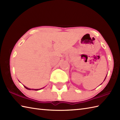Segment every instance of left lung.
Returning <instances> with one entry per match:
<instances>
[{"mask_svg":"<svg viewBox=\"0 0 120 120\" xmlns=\"http://www.w3.org/2000/svg\"><path fill=\"white\" fill-rule=\"evenodd\" d=\"M106 77H105V79H104V81H105V79H106Z\"/></svg>","mask_w":120,"mask_h":120,"instance_id":"left-lung-1","label":"left lung"}]
</instances>
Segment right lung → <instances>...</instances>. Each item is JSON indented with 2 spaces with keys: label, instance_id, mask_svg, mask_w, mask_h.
Listing matches in <instances>:
<instances>
[{
  "label": "right lung",
  "instance_id": "obj_1",
  "mask_svg": "<svg viewBox=\"0 0 120 120\" xmlns=\"http://www.w3.org/2000/svg\"><path fill=\"white\" fill-rule=\"evenodd\" d=\"M24 86V87L26 88V89H28V90H35V91H38V90H41L42 89H43V88H41V89H30V88H27V87H26V86Z\"/></svg>",
  "mask_w": 120,
  "mask_h": 120
}]
</instances>
